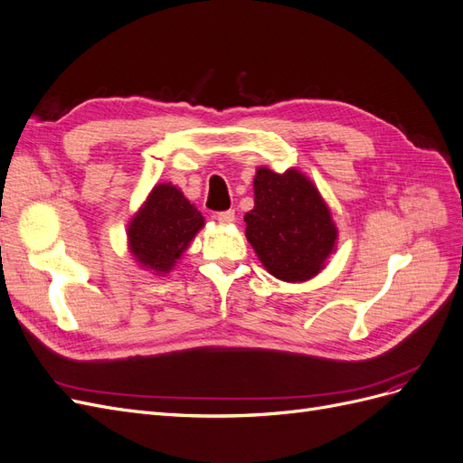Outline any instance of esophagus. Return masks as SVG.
<instances>
[{
    "mask_svg": "<svg viewBox=\"0 0 463 463\" xmlns=\"http://www.w3.org/2000/svg\"><path fill=\"white\" fill-rule=\"evenodd\" d=\"M233 218H235L233 210H223V213H218V214H216V220H218L220 223H226V226H228V223L233 222Z\"/></svg>",
    "mask_w": 463,
    "mask_h": 463,
    "instance_id": "esophagus-1",
    "label": "esophagus"
}]
</instances>
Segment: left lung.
I'll use <instances>...</instances> for the list:
<instances>
[{"instance_id": "8db88e82", "label": "left lung", "mask_w": 463, "mask_h": 463, "mask_svg": "<svg viewBox=\"0 0 463 463\" xmlns=\"http://www.w3.org/2000/svg\"><path fill=\"white\" fill-rule=\"evenodd\" d=\"M253 189L245 235L264 269L284 282L317 276L334 253L338 230L313 181L298 170L259 167Z\"/></svg>"}]
</instances>
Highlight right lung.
<instances>
[{
    "mask_svg": "<svg viewBox=\"0 0 463 463\" xmlns=\"http://www.w3.org/2000/svg\"><path fill=\"white\" fill-rule=\"evenodd\" d=\"M203 226V214L184 193L172 184H160L129 222V250L145 269L167 274Z\"/></svg>",
    "mask_w": 463,
    "mask_h": 463,
    "instance_id": "1",
    "label": "right lung"
}]
</instances>
